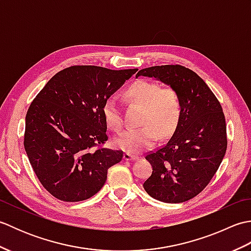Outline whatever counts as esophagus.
<instances>
[{
  "mask_svg": "<svg viewBox=\"0 0 251 251\" xmlns=\"http://www.w3.org/2000/svg\"><path fill=\"white\" fill-rule=\"evenodd\" d=\"M124 159H125V161H136V159H138V156L132 155V154L126 152L124 154Z\"/></svg>",
  "mask_w": 251,
  "mask_h": 251,
  "instance_id": "34e87169",
  "label": "esophagus"
}]
</instances>
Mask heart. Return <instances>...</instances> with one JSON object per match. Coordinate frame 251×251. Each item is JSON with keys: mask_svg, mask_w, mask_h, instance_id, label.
Instances as JSON below:
<instances>
[{"mask_svg": "<svg viewBox=\"0 0 251 251\" xmlns=\"http://www.w3.org/2000/svg\"><path fill=\"white\" fill-rule=\"evenodd\" d=\"M125 97L142 108V126L126 129L117 135L113 140L116 148L130 154L141 153L155 143L157 132L162 137H166L177 127L181 116V101L175 89L139 79L125 90ZM102 115L110 129L117 131L122 128L121 110L114 98L105 100Z\"/></svg>", "mask_w": 251, "mask_h": 251, "instance_id": "b5f03b06", "label": "heart"}]
</instances>
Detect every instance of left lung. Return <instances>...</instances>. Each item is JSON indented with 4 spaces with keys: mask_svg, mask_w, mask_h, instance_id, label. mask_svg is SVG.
<instances>
[{
    "mask_svg": "<svg viewBox=\"0 0 251 251\" xmlns=\"http://www.w3.org/2000/svg\"><path fill=\"white\" fill-rule=\"evenodd\" d=\"M138 76L164 83L176 90L181 101V116L173 136L146 156L153 172L143 188L159 201H186L206 188L225 157L226 125L221 104L207 84L182 66L142 69Z\"/></svg>",
    "mask_w": 251,
    "mask_h": 251,
    "instance_id": "obj_1",
    "label": "left lung"
}]
</instances>
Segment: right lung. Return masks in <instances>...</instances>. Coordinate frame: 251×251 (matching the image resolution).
I'll list each match as a JSON object with an SVG mask.
<instances>
[{
	"label": "right lung",
	"instance_id": "add662e5",
	"mask_svg": "<svg viewBox=\"0 0 251 251\" xmlns=\"http://www.w3.org/2000/svg\"><path fill=\"white\" fill-rule=\"evenodd\" d=\"M138 69L74 66L58 72L26 112L25 150L42 185L63 201L102 188L122 151L94 149L108 140L102 106Z\"/></svg>",
	"mask_w": 251,
	"mask_h": 251
}]
</instances>
